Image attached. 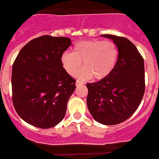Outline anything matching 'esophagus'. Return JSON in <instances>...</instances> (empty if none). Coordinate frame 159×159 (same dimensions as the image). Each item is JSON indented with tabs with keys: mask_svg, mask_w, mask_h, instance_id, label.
I'll list each match as a JSON object with an SVG mask.
<instances>
[{
	"mask_svg": "<svg viewBox=\"0 0 159 159\" xmlns=\"http://www.w3.org/2000/svg\"><path fill=\"white\" fill-rule=\"evenodd\" d=\"M82 84H84V83L80 80H76V82H75V85H76L77 87L80 86V85H82Z\"/></svg>",
	"mask_w": 159,
	"mask_h": 159,
	"instance_id": "obj_1",
	"label": "esophagus"
}]
</instances>
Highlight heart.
Instances as JSON below:
<instances>
[{
  "instance_id": "obj_1",
  "label": "heart",
  "mask_w": 159,
  "mask_h": 159,
  "mask_svg": "<svg viewBox=\"0 0 159 159\" xmlns=\"http://www.w3.org/2000/svg\"><path fill=\"white\" fill-rule=\"evenodd\" d=\"M119 50L114 42L109 40H90L79 42L74 46L73 52L66 51L62 54L63 67L69 75L77 73L80 80L93 78L101 80L113 71L117 63Z\"/></svg>"
}]
</instances>
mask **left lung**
<instances>
[{
    "label": "left lung",
    "mask_w": 159,
    "mask_h": 159,
    "mask_svg": "<svg viewBox=\"0 0 159 159\" xmlns=\"http://www.w3.org/2000/svg\"><path fill=\"white\" fill-rule=\"evenodd\" d=\"M119 50L116 65L111 75L87 84V104L98 123L116 125L128 119L139 106L145 92L144 60L131 41L125 37L104 34Z\"/></svg>",
    "instance_id": "left-lung-1"
}]
</instances>
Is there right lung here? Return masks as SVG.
<instances>
[{"mask_svg":"<svg viewBox=\"0 0 159 159\" xmlns=\"http://www.w3.org/2000/svg\"><path fill=\"white\" fill-rule=\"evenodd\" d=\"M71 44L63 36L35 38L12 65V103L18 116L33 127L48 129L64 119L75 80L65 71L62 54Z\"/></svg>","mask_w":159,"mask_h":159,"instance_id":"obj_1","label":"right lung"}]
</instances>
